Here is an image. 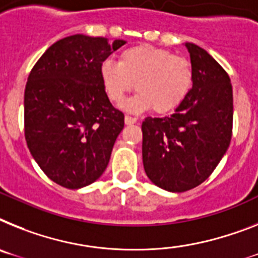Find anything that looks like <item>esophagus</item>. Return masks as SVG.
I'll return each instance as SVG.
<instances>
[{"label": "esophagus", "mask_w": 258, "mask_h": 258, "mask_svg": "<svg viewBox=\"0 0 258 258\" xmlns=\"http://www.w3.org/2000/svg\"><path fill=\"white\" fill-rule=\"evenodd\" d=\"M138 122V119L134 118V116H130V115H125L124 116V123L125 124H134V123Z\"/></svg>", "instance_id": "esophagus-1"}]
</instances>
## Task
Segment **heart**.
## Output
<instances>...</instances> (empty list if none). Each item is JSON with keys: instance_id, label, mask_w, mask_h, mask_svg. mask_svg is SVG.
<instances>
[{"instance_id": "1", "label": "heart", "mask_w": 258, "mask_h": 258, "mask_svg": "<svg viewBox=\"0 0 258 258\" xmlns=\"http://www.w3.org/2000/svg\"><path fill=\"white\" fill-rule=\"evenodd\" d=\"M107 98L122 105L135 86L139 92L128 103L131 111L152 110L166 114L176 110L192 86V68L187 59L152 45H136L119 55L118 62L107 59L99 68Z\"/></svg>"}]
</instances>
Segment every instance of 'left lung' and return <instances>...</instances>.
Here are the masks:
<instances>
[{"mask_svg": "<svg viewBox=\"0 0 258 258\" xmlns=\"http://www.w3.org/2000/svg\"><path fill=\"white\" fill-rule=\"evenodd\" d=\"M190 53L192 86L170 116L144 119L143 164L161 189L182 192L206 181L231 143L233 96L231 80L219 62L198 45Z\"/></svg>", "mask_w": 258, "mask_h": 258, "instance_id": "obj_1", "label": "left lung"}]
</instances>
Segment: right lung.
Returning <instances> with one entry per match:
<instances>
[{
  "mask_svg": "<svg viewBox=\"0 0 258 258\" xmlns=\"http://www.w3.org/2000/svg\"><path fill=\"white\" fill-rule=\"evenodd\" d=\"M125 44L77 35L60 39L40 56L25 89V138L45 176L80 189L102 176L124 115L110 103L99 68Z\"/></svg>",
  "mask_w": 258,
  "mask_h": 258,
  "instance_id": "obj_1",
  "label": "right lung"
}]
</instances>
